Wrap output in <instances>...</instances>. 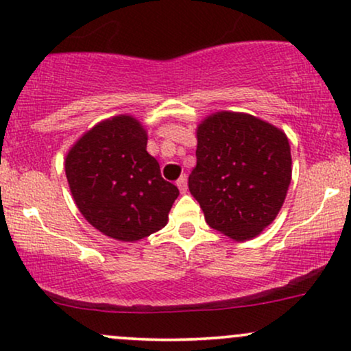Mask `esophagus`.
Masks as SVG:
<instances>
[{"mask_svg": "<svg viewBox=\"0 0 351 351\" xmlns=\"http://www.w3.org/2000/svg\"><path fill=\"white\" fill-rule=\"evenodd\" d=\"M176 186L180 188L181 193H186L188 191V178H186V175H181L180 176L178 181H176Z\"/></svg>", "mask_w": 351, "mask_h": 351, "instance_id": "1", "label": "esophagus"}]
</instances>
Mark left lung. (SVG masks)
<instances>
[{
	"instance_id": "obj_1",
	"label": "left lung",
	"mask_w": 351,
	"mask_h": 351,
	"mask_svg": "<svg viewBox=\"0 0 351 351\" xmlns=\"http://www.w3.org/2000/svg\"><path fill=\"white\" fill-rule=\"evenodd\" d=\"M196 160L188 186L209 227L248 240L274 221L291 183L285 132L250 114L217 112L197 128Z\"/></svg>"
}]
</instances>
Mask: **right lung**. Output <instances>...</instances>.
I'll list each match as a JSON object with an SVG mask.
<instances>
[{"label": "right lung", "mask_w": 351, "mask_h": 351, "mask_svg": "<svg viewBox=\"0 0 351 351\" xmlns=\"http://www.w3.org/2000/svg\"><path fill=\"white\" fill-rule=\"evenodd\" d=\"M70 191L80 213L108 237L135 242L167 226L178 188L162 178L147 152V134L134 117L95 125L65 160Z\"/></svg>", "instance_id": "1"}]
</instances>
